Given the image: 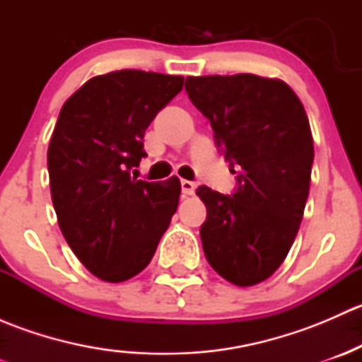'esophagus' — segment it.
<instances>
[{"mask_svg": "<svg viewBox=\"0 0 362 362\" xmlns=\"http://www.w3.org/2000/svg\"><path fill=\"white\" fill-rule=\"evenodd\" d=\"M196 191V184L191 180H182V192H184L185 196H192Z\"/></svg>", "mask_w": 362, "mask_h": 362, "instance_id": "1", "label": "esophagus"}]
</instances>
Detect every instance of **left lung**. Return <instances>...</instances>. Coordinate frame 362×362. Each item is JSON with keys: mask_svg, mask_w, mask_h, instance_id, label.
I'll list each match as a JSON object with an SVG mask.
<instances>
[{"mask_svg": "<svg viewBox=\"0 0 362 362\" xmlns=\"http://www.w3.org/2000/svg\"><path fill=\"white\" fill-rule=\"evenodd\" d=\"M185 90L210 120L215 144L238 170L233 196L206 185L199 229L206 261L238 287L273 275L293 247L310 191L313 138L308 117L284 80L252 73L187 76Z\"/></svg>", "mask_w": 362, "mask_h": 362, "instance_id": "left-lung-1", "label": "left lung"}]
</instances>
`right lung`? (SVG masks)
Listing matches in <instances>:
<instances>
[{
  "label": "right lung",
  "instance_id": "right-lung-1",
  "mask_svg": "<svg viewBox=\"0 0 362 362\" xmlns=\"http://www.w3.org/2000/svg\"><path fill=\"white\" fill-rule=\"evenodd\" d=\"M184 76L120 69L87 80L59 112L49 152L61 233L98 279L119 284L147 268L180 198V180L131 178L144 134Z\"/></svg>",
  "mask_w": 362,
  "mask_h": 362
}]
</instances>
